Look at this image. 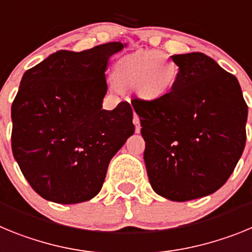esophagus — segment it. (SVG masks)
Instances as JSON below:
<instances>
[{"mask_svg":"<svg viewBox=\"0 0 252 252\" xmlns=\"http://www.w3.org/2000/svg\"><path fill=\"white\" fill-rule=\"evenodd\" d=\"M133 124H135V131L139 133L141 130V126H140V119L137 115H133Z\"/></svg>","mask_w":252,"mask_h":252,"instance_id":"esophagus-1","label":"esophagus"}]
</instances>
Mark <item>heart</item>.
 Returning a JSON list of instances; mask_svg holds the SVG:
<instances>
[{
    "instance_id": "heart-1",
    "label": "heart",
    "mask_w": 252,
    "mask_h": 252,
    "mask_svg": "<svg viewBox=\"0 0 252 252\" xmlns=\"http://www.w3.org/2000/svg\"><path fill=\"white\" fill-rule=\"evenodd\" d=\"M177 77V68L161 51H139L120 59L113 82L120 88H135L142 99L154 101L165 94Z\"/></svg>"
}]
</instances>
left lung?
<instances>
[{
    "label": "left lung",
    "instance_id": "8db88e82",
    "mask_svg": "<svg viewBox=\"0 0 252 252\" xmlns=\"http://www.w3.org/2000/svg\"><path fill=\"white\" fill-rule=\"evenodd\" d=\"M170 92L132 99L145 140L149 182L170 201L212 194L235 170L246 142L248 104L237 78L202 53L171 57Z\"/></svg>",
    "mask_w": 252,
    "mask_h": 252
}]
</instances>
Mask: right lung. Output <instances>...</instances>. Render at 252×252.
<instances>
[{
    "label": "right lung",
    "instance_id": "add662e5",
    "mask_svg": "<svg viewBox=\"0 0 252 252\" xmlns=\"http://www.w3.org/2000/svg\"><path fill=\"white\" fill-rule=\"evenodd\" d=\"M120 41L59 50L26 70L11 107L13 158L31 188L60 204L90 201L111 159L135 131L132 108L102 110L111 55Z\"/></svg>",
    "mask_w": 252,
    "mask_h": 252
}]
</instances>
